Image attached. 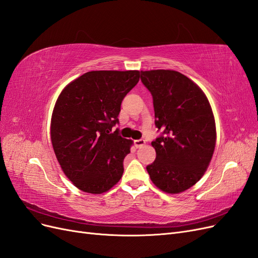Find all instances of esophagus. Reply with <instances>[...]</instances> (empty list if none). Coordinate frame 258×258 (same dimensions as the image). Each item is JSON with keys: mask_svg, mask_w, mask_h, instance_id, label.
<instances>
[{"mask_svg": "<svg viewBox=\"0 0 258 258\" xmlns=\"http://www.w3.org/2000/svg\"><path fill=\"white\" fill-rule=\"evenodd\" d=\"M135 145L136 147H142L143 145H145V140L144 139H139V140H136L135 141Z\"/></svg>", "mask_w": 258, "mask_h": 258, "instance_id": "1", "label": "esophagus"}]
</instances>
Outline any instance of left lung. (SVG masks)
Segmentation results:
<instances>
[{"label": "left lung", "mask_w": 258, "mask_h": 258, "mask_svg": "<svg viewBox=\"0 0 258 258\" xmlns=\"http://www.w3.org/2000/svg\"><path fill=\"white\" fill-rule=\"evenodd\" d=\"M141 81L153 97L155 126L161 131L152 142L156 159L146 170L162 191L182 192L202 177L213 156L212 108L204 91L179 72L141 71Z\"/></svg>", "instance_id": "obj_1"}]
</instances>
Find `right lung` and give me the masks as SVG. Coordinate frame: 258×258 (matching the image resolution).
<instances>
[{
	"instance_id": "add662e5",
	"label": "right lung",
	"mask_w": 258,
	"mask_h": 258,
	"mask_svg": "<svg viewBox=\"0 0 258 258\" xmlns=\"http://www.w3.org/2000/svg\"><path fill=\"white\" fill-rule=\"evenodd\" d=\"M139 71H91L70 83L54 105L50 138L64 174L85 192L111 189L123 173L131 140L119 136L121 101Z\"/></svg>"
}]
</instances>
